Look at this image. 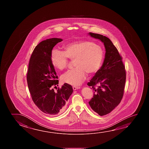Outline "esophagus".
<instances>
[{
	"mask_svg": "<svg viewBox=\"0 0 149 149\" xmlns=\"http://www.w3.org/2000/svg\"><path fill=\"white\" fill-rule=\"evenodd\" d=\"M73 89L74 90H77V89H79L80 87H75V86H74L73 87Z\"/></svg>",
	"mask_w": 149,
	"mask_h": 149,
	"instance_id": "obj_1",
	"label": "esophagus"
}]
</instances>
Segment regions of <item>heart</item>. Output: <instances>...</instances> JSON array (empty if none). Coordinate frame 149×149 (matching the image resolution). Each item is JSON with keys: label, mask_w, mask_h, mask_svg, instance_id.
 Listing matches in <instances>:
<instances>
[{"label": "heart", "mask_w": 149, "mask_h": 149, "mask_svg": "<svg viewBox=\"0 0 149 149\" xmlns=\"http://www.w3.org/2000/svg\"><path fill=\"white\" fill-rule=\"evenodd\" d=\"M64 51L54 49L51 61L54 68L62 71L68 65V58L74 60L73 70L61 76L62 82L72 85H79L85 79L87 74L96 73L102 63L103 51L101 47L88 40H81L67 44Z\"/></svg>", "instance_id": "heart-1"}]
</instances>
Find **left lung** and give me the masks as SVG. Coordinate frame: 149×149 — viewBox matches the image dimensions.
<instances>
[{
  "mask_svg": "<svg viewBox=\"0 0 149 149\" xmlns=\"http://www.w3.org/2000/svg\"><path fill=\"white\" fill-rule=\"evenodd\" d=\"M88 35L102 42L105 47V58L101 68L87 84L95 90L89 102L93 111L100 116L110 113L120 104L126 81V72L116 48L107 37L89 33ZM98 85L97 89L94 88Z\"/></svg>",
  "mask_w": 149,
  "mask_h": 149,
  "instance_id": "left-lung-1",
  "label": "left lung"
}]
</instances>
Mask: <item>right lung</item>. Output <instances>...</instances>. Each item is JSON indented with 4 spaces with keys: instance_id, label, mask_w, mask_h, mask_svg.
Listing matches in <instances>:
<instances>
[{
    "instance_id": "1",
    "label": "right lung",
    "mask_w": 149,
    "mask_h": 149,
    "mask_svg": "<svg viewBox=\"0 0 149 149\" xmlns=\"http://www.w3.org/2000/svg\"><path fill=\"white\" fill-rule=\"evenodd\" d=\"M62 40L52 38L40 42L32 53L27 72V84L32 100L42 112L51 115L63 112L65 103L73 91L72 87L66 83L56 92L53 88L58 86L59 81L51 63V52Z\"/></svg>"
}]
</instances>
